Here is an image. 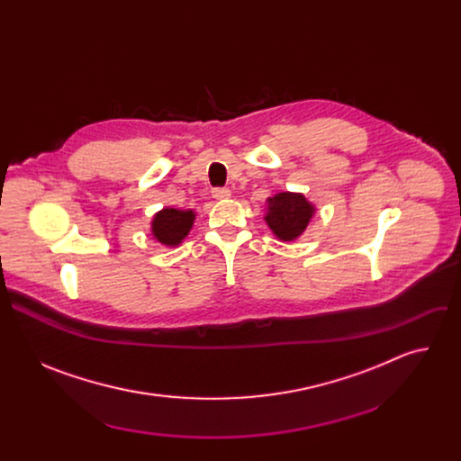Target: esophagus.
<instances>
[{"instance_id":"34e87169","label":"esophagus","mask_w":461,"mask_h":461,"mask_svg":"<svg viewBox=\"0 0 461 461\" xmlns=\"http://www.w3.org/2000/svg\"><path fill=\"white\" fill-rule=\"evenodd\" d=\"M230 196H231V191L228 187H215L213 189V199H217V201H226V199H230Z\"/></svg>"}]
</instances>
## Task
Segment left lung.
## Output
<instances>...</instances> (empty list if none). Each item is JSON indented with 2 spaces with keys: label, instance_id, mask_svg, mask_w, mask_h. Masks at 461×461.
Segmentation results:
<instances>
[{
  "label": "left lung",
  "instance_id": "8db88e82",
  "mask_svg": "<svg viewBox=\"0 0 461 461\" xmlns=\"http://www.w3.org/2000/svg\"><path fill=\"white\" fill-rule=\"evenodd\" d=\"M315 208L301 193L283 191L268 199L267 224L279 240H295L306 230Z\"/></svg>",
  "mask_w": 461,
  "mask_h": 461
}]
</instances>
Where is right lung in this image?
Listing matches in <instances>:
<instances>
[{
    "label": "right lung",
    "instance_id": "add662e5",
    "mask_svg": "<svg viewBox=\"0 0 461 461\" xmlns=\"http://www.w3.org/2000/svg\"><path fill=\"white\" fill-rule=\"evenodd\" d=\"M194 222L193 210L164 208L153 217L151 231L153 237L166 246H178L189 233Z\"/></svg>",
    "mask_w": 461,
    "mask_h": 461
}]
</instances>
